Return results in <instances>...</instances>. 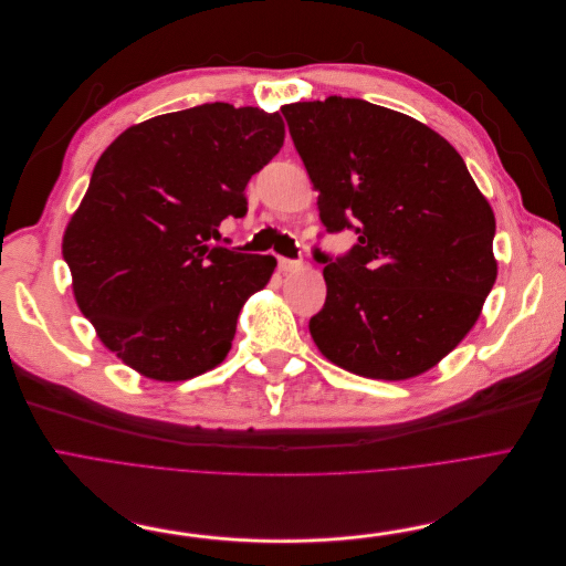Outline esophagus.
<instances>
[{
    "instance_id": "1",
    "label": "esophagus",
    "mask_w": 566,
    "mask_h": 566,
    "mask_svg": "<svg viewBox=\"0 0 566 566\" xmlns=\"http://www.w3.org/2000/svg\"><path fill=\"white\" fill-rule=\"evenodd\" d=\"M300 269H304V262L290 260V258H279V272L290 274V272H300Z\"/></svg>"
}]
</instances>
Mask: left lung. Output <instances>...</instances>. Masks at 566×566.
I'll return each instance as SVG.
<instances>
[{
	"label": "left lung",
	"instance_id": "8db88e82",
	"mask_svg": "<svg viewBox=\"0 0 566 566\" xmlns=\"http://www.w3.org/2000/svg\"><path fill=\"white\" fill-rule=\"evenodd\" d=\"M327 232L357 244L325 264L317 349L373 380H408L459 345L497 279L495 217L465 160L426 124L361 98L283 105Z\"/></svg>",
	"mask_w": 566,
	"mask_h": 566
}]
</instances>
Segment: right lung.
<instances>
[{
    "label": "right lung",
    "instance_id": "1",
    "mask_svg": "<svg viewBox=\"0 0 566 566\" xmlns=\"http://www.w3.org/2000/svg\"><path fill=\"white\" fill-rule=\"evenodd\" d=\"M283 138L279 113L205 103L126 128L96 160L62 253L77 308L145 378L191 380L228 357L276 260L211 241Z\"/></svg>",
    "mask_w": 566,
    "mask_h": 566
}]
</instances>
